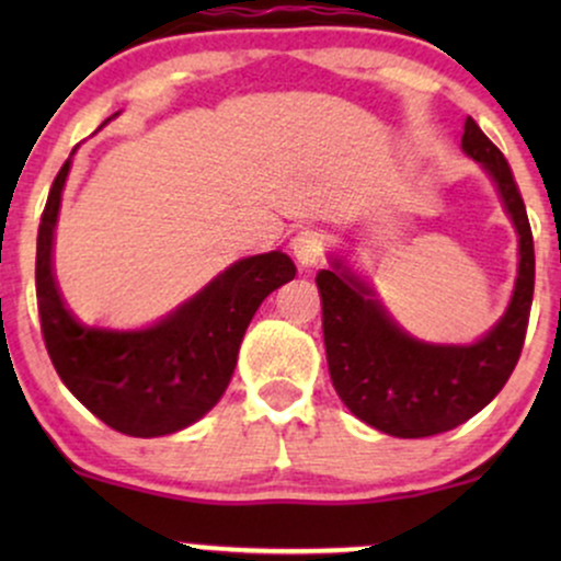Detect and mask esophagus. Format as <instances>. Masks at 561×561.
I'll list each match as a JSON object with an SVG mask.
<instances>
[{
	"label": "esophagus",
	"mask_w": 561,
	"mask_h": 561,
	"mask_svg": "<svg viewBox=\"0 0 561 561\" xmlns=\"http://www.w3.org/2000/svg\"><path fill=\"white\" fill-rule=\"evenodd\" d=\"M289 250H293V255L298 259L300 266H317V263L324 261V234L317 229H300L298 234L289 240Z\"/></svg>",
	"instance_id": "1"
}]
</instances>
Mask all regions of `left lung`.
<instances>
[{
    "label": "left lung",
    "mask_w": 561,
    "mask_h": 561,
    "mask_svg": "<svg viewBox=\"0 0 561 561\" xmlns=\"http://www.w3.org/2000/svg\"><path fill=\"white\" fill-rule=\"evenodd\" d=\"M461 147L499 186L519 234V276L504 319L474 345H430L392 324L375 293L343 263L321 268L327 366L334 390L358 420L396 437H430L459 427L499 396L525 345L536 253L527 210L506 158L472 118Z\"/></svg>",
    "instance_id": "left-lung-1"
}]
</instances>
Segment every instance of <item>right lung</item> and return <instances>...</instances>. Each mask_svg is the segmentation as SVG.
I'll use <instances>...</instances> for the list:
<instances>
[{"label": "right lung", "mask_w": 561, "mask_h": 561, "mask_svg": "<svg viewBox=\"0 0 561 561\" xmlns=\"http://www.w3.org/2000/svg\"><path fill=\"white\" fill-rule=\"evenodd\" d=\"M70 158L57 171L36 240V302L57 375L89 411L131 437L171 435L218 403L250 319L268 293L295 279L289 255L237 261L147 330L81 324L55 285L53 240Z\"/></svg>", "instance_id": "add662e5"}]
</instances>
